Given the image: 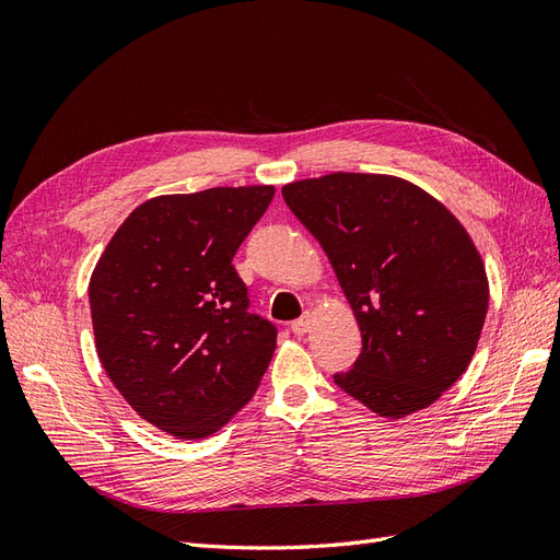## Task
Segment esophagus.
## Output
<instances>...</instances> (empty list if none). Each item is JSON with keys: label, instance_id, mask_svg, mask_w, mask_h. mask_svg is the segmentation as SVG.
<instances>
[{"label": "esophagus", "instance_id": "34e87169", "mask_svg": "<svg viewBox=\"0 0 560 560\" xmlns=\"http://www.w3.org/2000/svg\"><path fill=\"white\" fill-rule=\"evenodd\" d=\"M292 334H296V336H303V334H306L308 329H311V313L306 311V313H303L299 319H294L292 322Z\"/></svg>", "mask_w": 560, "mask_h": 560}]
</instances>
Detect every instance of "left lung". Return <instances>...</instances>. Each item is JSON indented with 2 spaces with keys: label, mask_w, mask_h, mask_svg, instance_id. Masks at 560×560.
<instances>
[{
  "label": "left lung",
  "mask_w": 560,
  "mask_h": 560,
  "mask_svg": "<svg viewBox=\"0 0 560 560\" xmlns=\"http://www.w3.org/2000/svg\"><path fill=\"white\" fill-rule=\"evenodd\" d=\"M282 198L329 257L362 352L334 383L387 418L425 409L463 376L488 311L463 224L418 186L362 173L287 184Z\"/></svg>",
  "instance_id": "left-lung-1"
}]
</instances>
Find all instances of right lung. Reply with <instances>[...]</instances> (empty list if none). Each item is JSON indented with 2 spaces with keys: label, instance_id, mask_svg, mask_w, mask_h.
<instances>
[{
  "label": "right lung",
  "instance_id": "right-lung-1",
  "mask_svg": "<svg viewBox=\"0 0 560 560\" xmlns=\"http://www.w3.org/2000/svg\"><path fill=\"white\" fill-rule=\"evenodd\" d=\"M273 186L159 196L114 233L89 284L95 348L118 393L151 425L217 432L252 399L278 327L249 313L233 266Z\"/></svg>",
  "mask_w": 560,
  "mask_h": 560
}]
</instances>
